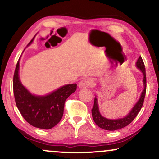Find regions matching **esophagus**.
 Here are the masks:
<instances>
[{
	"label": "esophagus",
	"mask_w": 159,
	"mask_h": 159,
	"mask_svg": "<svg viewBox=\"0 0 159 159\" xmlns=\"http://www.w3.org/2000/svg\"><path fill=\"white\" fill-rule=\"evenodd\" d=\"M93 84V80L91 78H85V79L82 80L81 82L79 83V88H89Z\"/></svg>",
	"instance_id": "esophagus-1"
}]
</instances>
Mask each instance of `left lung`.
I'll return each instance as SVG.
<instances>
[{"instance_id":"8db88e82","label":"left lung","mask_w":159,"mask_h":159,"mask_svg":"<svg viewBox=\"0 0 159 159\" xmlns=\"http://www.w3.org/2000/svg\"><path fill=\"white\" fill-rule=\"evenodd\" d=\"M136 66L138 69L142 71L143 75V85H144V89H143L141 95L139 98L138 101L137 102L134 107L132 108L130 112L127 115L121 119H109L107 118H105L101 114L99 111L98 105V100L97 98H95L94 100V105H93V108H92V116L93 119L94 120L95 123L101 127V129L109 130V131H114V130H117L121 128L125 127L126 126L129 125L134 119L137 116L138 113L142 108L143 105V102H144L145 93H146V75H145V64L143 63V61L141 58V56L138 58V61L136 62Z\"/></svg>"}]
</instances>
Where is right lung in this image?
I'll list each match as a JSON object with an SVG mask.
<instances>
[{"instance_id":"add662e5","label":"right lung","mask_w":159,"mask_h":159,"mask_svg":"<svg viewBox=\"0 0 159 159\" xmlns=\"http://www.w3.org/2000/svg\"><path fill=\"white\" fill-rule=\"evenodd\" d=\"M34 38L28 45L31 44ZM19 59L16 64L13 80V88L17 108L24 119L32 126L40 129H51L61 119L65 101L77 90V84H66L46 95L32 94L21 84L19 79Z\"/></svg>"}]
</instances>
